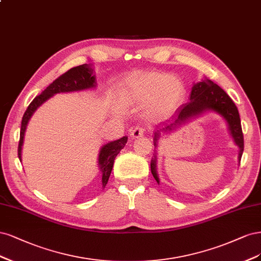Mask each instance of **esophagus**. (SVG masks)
I'll list each match as a JSON object with an SVG mask.
<instances>
[{"label":"esophagus","mask_w":261,"mask_h":261,"mask_svg":"<svg viewBox=\"0 0 261 261\" xmlns=\"http://www.w3.org/2000/svg\"><path fill=\"white\" fill-rule=\"evenodd\" d=\"M144 132H145L144 128H143V127H139V125H138V127L132 129V131H131V138L138 139V138H140V137H143V136H144Z\"/></svg>","instance_id":"obj_1"}]
</instances>
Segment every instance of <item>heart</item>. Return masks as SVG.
Masks as SVG:
<instances>
[{"label":"heart","mask_w":261,"mask_h":261,"mask_svg":"<svg viewBox=\"0 0 261 261\" xmlns=\"http://www.w3.org/2000/svg\"><path fill=\"white\" fill-rule=\"evenodd\" d=\"M123 95L132 104L152 103V109L158 114L172 112L183 96L182 83L168 73L157 71L141 72L125 81Z\"/></svg>","instance_id":"heart-1"}]
</instances>
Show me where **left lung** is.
Returning <instances> with one entry per match:
<instances>
[{
    "mask_svg": "<svg viewBox=\"0 0 261 261\" xmlns=\"http://www.w3.org/2000/svg\"><path fill=\"white\" fill-rule=\"evenodd\" d=\"M210 111L219 114L228 122L230 134L232 136L235 144L240 148L239 162H241L244 150V137L238 107L234 104L231 97L219 86L208 79L195 83L191 91L190 102L183 104L181 107L176 109L174 116L170 120L157 125L154 133L155 147L162 133L172 131L175 128L180 127L181 124ZM156 161L157 158L155 153L154 158L150 162V171H152V174L157 183H159V178L156 169Z\"/></svg>",
    "mask_w": 261,
    "mask_h": 261,
    "instance_id": "8db88e82",
    "label": "left lung"
}]
</instances>
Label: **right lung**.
Returning <instances> with one entry per match:
<instances>
[{
  "mask_svg": "<svg viewBox=\"0 0 261 261\" xmlns=\"http://www.w3.org/2000/svg\"><path fill=\"white\" fill-rule=\"evenodd\" d=\"M96 87L95 82V74H93V69L91 68L90 65L83 64L66 71L62 75H60L56 80H54L40 95H38L32 100L28 106L27 111L24 112L22 120H21V128H20V139L18 144V157L21 162V147L23 143L24 131H26L27 124L31 116L37 111V108L43 104L45 100L51 98L53 95L57 93H67V92H75L88 90ZM128 141V137H122L119 140L109 142L107 144L103 145L100 148L98 155V167L102 172V184L103 188L108 182L109 175L112 173L114 161L116 156L119 154L120 150L124 147L125 143Z\"/></svg>",
  "mask_w": 261,
  "mask_h": 261,
  "instance_id": "right-lung-1",
  "label": "right lung"
}]
</instances>
